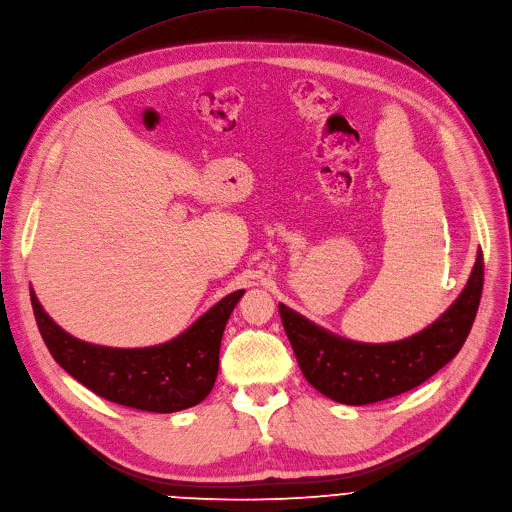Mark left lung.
Masks as SVG:
<instances>
[{
    "label": "left lung",
    "mask_w": 512,
    "mask_h": 512,
    "mask_svg": "<svg viewBox=\"0 0 512 512\" xmlns=\"http://www.w3.org/2000/svg\"><path fill=\"white\" fill-rule=\"evenodd\" d=\"M482 252L450 309L424 331L393 343L339 337L286 304H278L286 337L302 375L317 391L345 405H367L410 391L430 379L462 349L480 304Z\"/></svg>",
    "instance_id": "1"
}]
</instances>
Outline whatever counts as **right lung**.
Returning <instances> with one entry per match:
<instances>
[{
  "label": "right lung",
  "mask_w": 512,
  "mask_h": 512,
  "mask_svg": "<svg viewBox=\"0 0 512 512\" xmlns=\"http://www.w3.org/2000/svg\"><path fill=\"white\" fill-rule=\"evenodd\" d=\"M242 294L244 290H236L224 296L167 343L119 349L66 333L30 288L38 329L56 363L96 395L155 414L187 410L210 395L218 377L222 335Z\"/></svg>",
  "instance_id": "1"
}]
</instances>
